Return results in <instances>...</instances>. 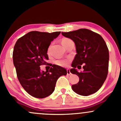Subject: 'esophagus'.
Masks as SVG:
<instances>
[{"label":"esophagus","mask_w":121,"mask_h":121,"mask_svg":"<svg viewBox=\"0 0 121 121\" xmlns=\"http://www.w3.org/2000/svg\"><path fill=\"white\" fill-rule=\"evenodd\" d=\"M67 75H70L71 74V72H70V70L69 69H67Z\"/></svg>","instance_id":"obj_1"}]
</instances>
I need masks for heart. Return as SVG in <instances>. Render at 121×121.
<instances>
[{"mask_svg":"<svg viewBox=\"0 0 121 121\" xmlns=\"http://www.w3.org/2000/svg\"><path fill=\"white\" fill-rule=\"evenodd\" d=\"M72 41L71 39H69V38H64L62 39L61 43L62 44H63V45L64 46L66 43H68V42H69V41ZM49 49L50 48L48 49V52L49 51ZM68 63H69L68 60L66 59H60V60H57L56 62V63L57 65H58L59 66H61V67H66V66H67L68 64Z\"/></svg>","mask_w":121,"mask_h":121,"instance_id":"obj_1","label":"heart"}]
</instances>
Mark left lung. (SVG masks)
Returning a JSON list of instances; mask_svg holds the SVG:
<instances>
[{"instance_id":"1","label":"left lung","mask_w":121,"mask_h":121,"mask_svg":"<svg viewBox=\"0 0 121 121\" xmlns=\"http://www.w3.org/2000/svg\"><path fill=\"white\" fill-rule=\"evenodd\" d=\"M62 35L75 42L77 54L72 63L70 72L79 76V82L72 86L73 91L83 96L97 92L104 83L108 74L109 52L103 38L98 33L80 29ZM84 71L79 73L75 68Z\"/></svg>"}]
</instances>
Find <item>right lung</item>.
Listing matches in <instances>:
<instances>
[{
	"instance_id": "right-lung-1",
	"label": "right lung",
	"mask_w": 121,
	"mask_h": 121,
	"mask_svg": "<svg viewBox=\"0 0 121 121\" xmlns=\"http://www.w3.org/2000/svg\"><path fill=\"white\" fill-rule=\"evenodd\" d=\"M60 33L30 31L15 43L13 57L17 78L24 90L33 97L48 96L54 91L58 78L67 74L66 69L57 65L48 64L52 67L46 72L41 71L39 67L48 64L50 42Z\"/></svg>"
}]
</instances>
